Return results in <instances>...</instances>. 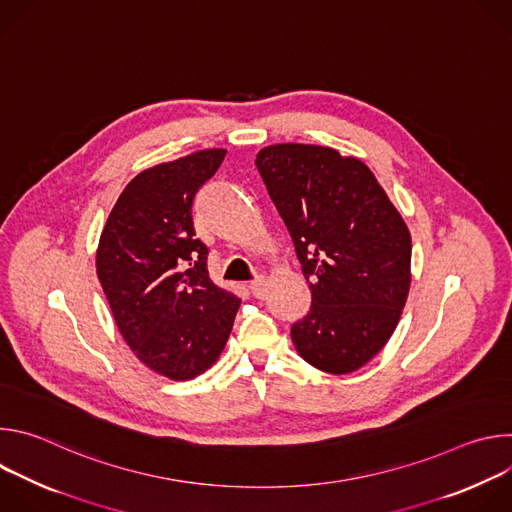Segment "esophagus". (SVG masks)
<instances>
[{
  "label": "esophagus",
  "instance_id": "34e87169",
  "mask_svg": "<svg viewBox=\"0 0 512 512\" xmlns=\"http://www.w3.org/2000/svg\"><path fill=\"white\" fill-rule=\"evenodd\" d=\"M265 285H267V281H265V277H257V279H253L251 283H249V289H251V294L255 296V298H263L265 296Z\"/></svg>",
  "mask_w": 512,
  "mask_h": 512
}]
</instances>
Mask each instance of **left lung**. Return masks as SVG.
<instances>
[{"instance_id":"left-lung-1","label":"left lung","mask_w":512,"mask_h":512,"mask_svg":"<svg viewBox=\"0 0 512 512\" xmlns=\"http://www.w3.org/2000/svg\"><path fill=\"white\" fill-rule=\"evenodd\" d=\"M257 170L310 283V312L291 340L312 367H364L397 328L411 283V235L358 158L306 143H275Z\"/></svg>"}]
</instances>
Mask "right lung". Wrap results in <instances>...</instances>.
Returning a JSON list of instances; mask_svg holds the SVG:
<instances>
[{"label":"right lung","instance_id":"1","mask_svg":"<svg viewBox=\"0 0 512 512\" xmlns=\"http://www.w3.org/2000/svg\"><path fill=\"white\" fill-rule=\"evenodd\" d=\"M227 150H202L139 172L117 198L97 249V275L135 356L172 381L221 356L241 300L210 281L192 204Z\"/></svg>","mask_w":512,"mask_h":512}]
</instances>
